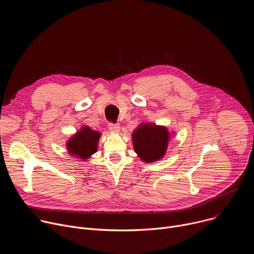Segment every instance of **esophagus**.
I'll return each instance as SVG.
<instances>
[{"label": "esophagus", "instance_id": "obj_1", "mask_svg": "<svg viewBox=\"0 0 254 254\" xmlns=\"http://www.w3.org/2000/svg\"><path fill=\"white\" fill-rule=\"evenodd\" d=\"M108 128H110L111 131H114V132H118L120 131V125L119 124H114V123H110L108 124Z\"/></svg>", "mask_w": 254, "mask_h": 254}]
</instances>
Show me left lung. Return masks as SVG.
Instances as JSON below:
<instances>
[{
    "label": "left lung",
    "mask_w": 254,
    "mask_h": 254,
    "mask_svg": "<svg viewBox=\"0 0 254 254\" xmlns=\"http://www.w3.org/2000/svg\"><path fill=\"white\" fill-rule=\"evenodd\" d=\"M169 137V131L164 127L154 124L141 125L132 133L134 151L143 162L153 163L165 155Z\"/></svg>",
    "instance_id": "8db88e82"
}]
</instances>
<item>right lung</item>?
I'll return each mask as SVG.
<instances>
[{
  "label": "right lung",
  "instance_id": "right-lung-1",
  "mask_svg": "<svg viewBox=\"0 0 254 254\" xmlns=\"http://www.w3.org/2000/svg\"><path fill=\"white\" fill-rule=\"evenodd\" d=\"M99 136L100 133L98 131L83 127L82 129L67 141V150L70 155L86 160L97 151Z\"/></svg>",
  "mask_w": 254,
  "mask_h": 254
}]
</instances>
